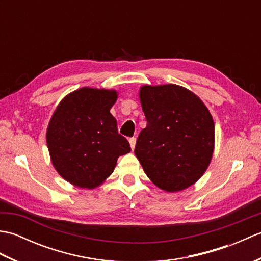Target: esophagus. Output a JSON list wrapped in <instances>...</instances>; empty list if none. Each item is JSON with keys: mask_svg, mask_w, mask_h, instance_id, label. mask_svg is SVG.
I'll return each mask as SVG.
<instances>
[{"mask_svg": "<svg viewBox=\"0 0 261 261\" xmlns=\"http://www.w3.org/2000/svg\"><path fill=\"white\" fill-rule=\"evenodd\" d=\"M129 142H130V146H131V149L132 150H135V147H136V138H130L129 139Z\"/></svg>", "mask_w": 261, "mask_h": 261, "instance_id": "1", "label": "esophagus"}]
</instances>
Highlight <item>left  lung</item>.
Returning <instances> with one entry per match:
<instances>
[{"mask_svg": "<svg viewBox=\"0 0 261 261\" xmlns=\"http://www.w3.org/2000/svg\"><path fill=\"white\" fill-rule=\"evenodd\" d=\"M147 126L135 153L154 185L178 192L201 178L214 150V122L195 94L175 84L145 85L139 92Z\"/></svg>", "mask_w": 261, "mask_h": 261, "instance_id": "obj_1", "label": "left lung"}]
</instances>
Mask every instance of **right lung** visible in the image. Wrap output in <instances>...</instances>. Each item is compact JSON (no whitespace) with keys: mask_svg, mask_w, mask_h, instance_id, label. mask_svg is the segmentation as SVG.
<instances>
[{"mask_svg":"<svg viewBox=\"0 0 261 261\" xmlns=\"http://www.w3.org/2000/svg\"><path fill=\"white\" fill-rule=\"evenodd\" d=\"M118 93L83 87L58 104L47 129V146L58 174L81 188H95L113 173L116 160L131 151L110 113Z\"/></svg>","mask_w":261,"mask_h":261,"instance_id":"obj_1","label":"right lung"}]
</instances>
